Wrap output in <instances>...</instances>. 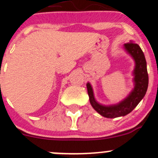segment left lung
Here are the masks:
<instances>
[{
    "instance_id": "1",
    "label": "left lung",
    "mask_w": 158,
    "mask_h": 158,
    "mask_svg": "<svg viewBox=\"0 0 158 158\" xmlns=\"http://www.w3.org/2000/svg\"><path fill=\"white\" fill-rule=\"evenodd\" d=\"M124 50L134 61V88L128 95L119 103L111 105H104L95 99L93 87L90 82L87 83V93L92 107L104 118H115L124 117L132 111L145 96L148 87V74L144 54L137 44L134 41L124 44Z\"/></svg>"
}]
</instances>
